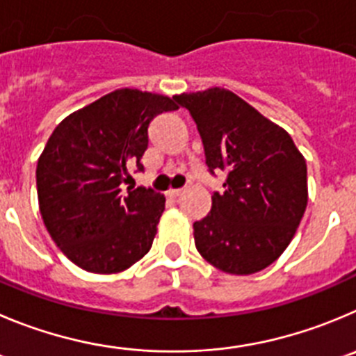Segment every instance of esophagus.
Returning a JSON list of instances; mask_svg holds the SVG:
<instances>
[{
  "label": "esophagus",
  "mask_w": 356,
  "mask_h": 356,
  "mask_svg": "<svg viewBox=\"0 0 356 356\" xmlns=\"http://www.w3.org/2000/svg\"><path fill=\"white\" fill-rule=\"evenodd\" d=\"M167 193L168 195H170V197H179V195H181L182 193V189H177V188H172V189H168V191H167Z\"/></svg>",
  "instance_id": "1"
}]
</instances>
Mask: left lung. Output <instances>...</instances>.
Returning <instances> with one entry per match:
<instances>
[{
    "label": "left lung",
    "instance_id": "obj_1",
    "mask_svg": "<svg viewBox=\"0 0 356 356\" xmlns=\"http://www.w3.org/2000/svg\"><path fill=\"white\" fill-rule=\"evenodd\" d=\"M197 122L209 172H225L223 193L193 223L198 253L227 274L274 264L307 207V165L286 129L223 88L174 96Z\"/></svg>",
    "mask_w": 356,
    "mask_h": 356
}]
</instances>
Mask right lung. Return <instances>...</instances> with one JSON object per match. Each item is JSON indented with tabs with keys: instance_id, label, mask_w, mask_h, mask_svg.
Instances as JSON below:
<instances>
[{
	"instance_id": "obj_1",
	"label": "right lung",
	"mask_w": 356,
	"mask_h": 356,
	"mask_svg": "<svg viewBox=\"0 0 356 356\" xmlns=\"http://www.w3.org/2000/svg\"><path fill=\"white\" fill-rule=\"evenodd\" d=\"M174 99L115 89L63 119L36 165L43 225L70 261L95 274L122 272L151 249L165 197L151 188L122 189L142 167L147 126L177 111Z\"/></svg>"
}]
</instances>
